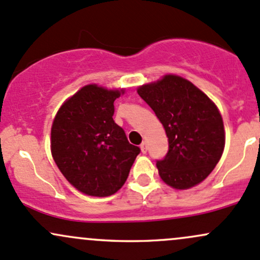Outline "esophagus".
I'll list each match as a JSON object with an SVG mask.
<instances>
[{
    "mask_svg": "<svg viewBox=\"0 0 260 260\" xmlns=\"http://www.w3.org/2000/svg\"><path fill=\"white\" fill-rule=\"evenodd\" d=\"M139 147H141L142 153H146L147 152V143H146V142H143V143H142Z\"/></svg>",
    "mask_w": 260,
    "mask_h": 260,
    "instance_id": "obj_1",
    "label": "esophagus"
}]
</instances>
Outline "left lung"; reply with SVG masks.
<instances>
[{
    "label": "left lung",
    "instance_id": "8db88e82",
    "mask_svg": "<svg viewBox=\"0 0 260 260\" xmlns=\"http://www.w3.org/2000/svg\"><path fill=\"white\" fill-rule=\"evenodd\" d=\"M138 94L154 111L168 137V152L157 159L160 178L187 189L209 176L224 149V125L214 103L193 83L168 75L139 87Z\"/></svg>",
    "mask_w": 260,
    "mask_h": 260
}]
</instances>
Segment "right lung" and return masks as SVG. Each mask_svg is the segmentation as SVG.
Wrapping results in <instances>:
<instances>
[{"label":"right lung","mask_w":260,"mask_h":260,"mask_svg":"<svg viewBox=\"0 0 260 260\" xmlns=\"http://www.w3.org/2000/svg\"><path fill=\"white\" fill-rule=\"evenodd\" d=\"M121 92L88 84L64 102L54 117L53 159L66 179L84 194H114L141 152L113 121L114 101Z\"/></svg>","instance_id":"right-lung-1"}]
</instances>
